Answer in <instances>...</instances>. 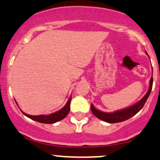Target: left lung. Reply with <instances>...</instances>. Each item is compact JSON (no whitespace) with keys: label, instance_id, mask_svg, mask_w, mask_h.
<instances>
[{"label":"left lung","instance_id":"left-lung-1","mask_svg":"<svg viewBox=\"0 0 160 160\" xmlns=\"http://www.w3.org/2000/svg\"><path fill=\"white\" fill-rule=\"evenodd\" d=\"M152 82L153 79L152 77H151V79H150L149 88L146 94L143 97V98L141 101H139L138 103L134 104L132 107L128 108L126 109H123V110L115 111L114 113H105L98 110V109H96L93 107V104H91L90 108H91L92 113L99 119L104 121V122H108V123H118V122H122L125 120H128L130 118H132V116L136 114L143 108L145 103L146 102L148 98H149L150 93H151L152 88Z\"/></svg>","mask_w":160,"mask_h":160}]
</instances>
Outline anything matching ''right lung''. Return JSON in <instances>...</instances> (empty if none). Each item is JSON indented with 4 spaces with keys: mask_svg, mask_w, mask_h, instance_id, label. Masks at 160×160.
<instances>
[{
    "mask_svg": "<svg viewBox=\"0 0 160 160\" xmlns=\"http://www.w3.org/2000/svg\"><path fill=\"white\" fill-rule=\"evenodd\" d=\"M70 101L71 98L69 99V101H67V104L64 106L63 108H62L61 110H59L57 112H55L53 114H49V115H29L28 114H25L23 111H22L25 116H27L29 118L32 119V120H35L36 122H41V123H45V124H53L55 122H57L59 121H61L62 119H63L68 114L69 111L70 110Z\"/></svg>",
    "mask_w": 160,
    "mask_h": 160,
    "instance_id": "right-lung-1",
    "label": "right lung"
}]
</instances>
